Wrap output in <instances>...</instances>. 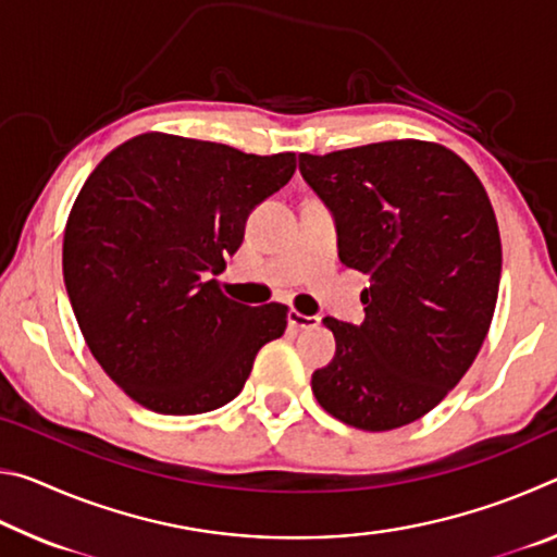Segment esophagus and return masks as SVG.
I'll return each instance as SVG.
<instances>
[{
  "label": "esophagus",
  "mask_w": 557,
  "mask_h": 557,
  "mask_svg": "<svg viewBox=\"0 0 557 557\" xmlns=\"http://www.w3.org/2000/svg\"><path fill=\"white\" fill-rule=\"evenodd\" d=\"M287 322L292 329H312L319 324V317H307V314H299L297 309H292L287 314Z\"/></svg>",
  "instance_id": "34e87169"
}]
</instances>
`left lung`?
I'll return each mask as SVG.
<instances>
[{
  "instance_id": "1",
  "label": "left lung",
  "mask_w": 557,
  "mask_h": 557,
  "mask_svg": "<svg viewBox=\"0 0 557 557\" xmlns=\"http://www.w3.org/2000/svg\"><path fill=\"white\" fill-rule=\"evenodd\" d=\"M299 172L334 211L338 258L371 277L361 324L324 319L336 354L312 391L351 428L410 425L461 381L492 326V201L465 159L420 139L299 154Z\"/></svg>"
}]
</instances>
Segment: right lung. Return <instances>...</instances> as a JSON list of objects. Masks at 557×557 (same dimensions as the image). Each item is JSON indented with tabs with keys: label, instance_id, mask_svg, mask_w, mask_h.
Instances as JSON below:
<instances>
[{
	"label": "right lung",
	"instance_id": "right-lung-1",
	"mask_svg": "<svg viewBox=\"0 0 557 557\" xmlns=\"http://www.w3.org/2000/svg\"><path fill=\"white\" fill-rule=\"evenodd\" d=\"M295 152L245 154L147 132L92 169L63 233V280L83 338L132 400L199 414L243 391L287 307L219 287L245 221L295 174Z\"/></svg>",
	"mask_w": 557,
	"mask_h": 557
}]
</instances>
